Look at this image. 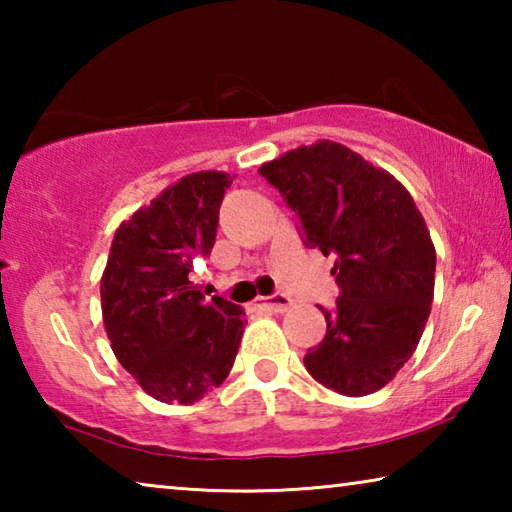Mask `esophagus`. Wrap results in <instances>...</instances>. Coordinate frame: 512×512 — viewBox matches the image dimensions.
<instances>
[{
	"label": "esophagus",
	"mask_w": 512,
	"mask_h": 512,
	"mask_svg": "<svg viewBox=\"0 0 512 512\" xmlns=\"http://www.w3.org/2000/svg\"><path fill=\"white\" fill-rule=\"evenodd\" d=\"M293 300L289 296H282V293H275V296H266V298H257L255 300V309H264V311H273V314H284V311L291 309Z\"/></svg>",
	"instance_id": "1"
}]
</instances>
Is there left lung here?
<instances>
[{
	"label": "left lung",
	"mask_w": 512,
	"mask_h": 512,
	"mask_svg": "<svg viewBox=\"0 0 512 512\" xmlns=\"http://www.w3.org/2000/svg\"><path fill=\"white\" fill-rule=\"evenodd\" d=\"M259 173L298 216L302 241L334 253L339 284L325 339L307 350L318 384L361 397L411 359L431 314L436 248L411 194L339 142L300 146Z\"/></svg>",
	"instance_id": "left-lung-1"
}]
</instances>
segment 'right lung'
I'll return each mask as SVG.
<instances>
[{"instance_id":"obj_1","label":"right lung","mask_w":512,"mask_h":512,"mask_svg":"<svg viewBox=\"0 0 512 512\" xmlns=\"http://www.w3.org/2000/svg\"><path fill=\"white\" fill-rule=\"evenodd\" d=\"M230 185L223 171L189 173L112 239L101 277L103 325L121 366L160 402H198L223 384L237 357L244 309L205 298L189 280L196 259L212 253Z\"/></svg>"}]
</instances>
